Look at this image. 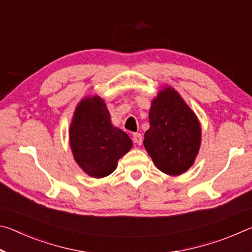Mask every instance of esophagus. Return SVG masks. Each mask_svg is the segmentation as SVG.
<instances>
[{
	"mask_svg": "<svg viewBox=\"0 0 252 252\" xmlns=\"http://www.w3.org/2000/svg\"><path fill=\"white\" fill-rule=\"evenodd\" d=\"M133 141L138 144V146H141L142 144V135L141 133H134L133 134Z\"/></svg>",
	"mask_w": 252,
	"mask_h": 252,
	"instance_id": "obj_1",
	"label": "esophagus"
}]
</instances>
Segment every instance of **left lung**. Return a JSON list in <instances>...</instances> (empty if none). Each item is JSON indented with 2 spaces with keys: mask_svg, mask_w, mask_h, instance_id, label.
Returning <instances> with one entry per match:
<instances>
[{
  "mask_svg": "<svg viewBox=\"0 0 252 252\" xmlns=\"http://www.w3.org/2000/svg\"><path fill=\"white\" fill-rule=\"evenodd\" d=\"M149 120L143 144L153 163L169 176L188 171L201 146V125L171 85H164L151 101Z\"/></svg>",
  "mask_w": 252,
  "mask_h": 252,
  "instance_id": "obj_1",
  "label": "left lung"
}]
</instances>
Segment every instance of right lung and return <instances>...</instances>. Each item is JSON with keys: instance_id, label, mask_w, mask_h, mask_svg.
Wrapping results in <instances>:
<instances>
[{"instance_id": "1", "label": "right lung", "mask_w": 252, "mask_h": 252, "mask_svg": "<svg viewBox=\"0 0 252 252\" xmlns=\"http://www.w3.org/2000/svg\"><path fill=\"white\" fill-rule=\"evenodd\" d=\"M69 143L79 167L96 179L112 173L119 159L133 146L130 136L112 125L105 102L99 95L84 96L76 105Z\"/></svg>"}]
</instances>
